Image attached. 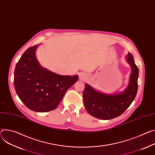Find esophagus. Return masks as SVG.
I'll use <instances>...</instances> for the list:
<instances>
[{"instance_id":"1","label":"esophagus","mask_w":155,"mask_h":155,"mask_svg":"<svg viewBox=\"0 0 155 155\" xmlns=\"http://www.w3.org/2000/svg\"><path fill=\"white\" fill-rule=\"evenodd\" d=\"M79 76H80V78H83V75H82L81 74H80V75H79Z\"/></svg>"}]
</instances>
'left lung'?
Here are the masks:
<instances>
[{"instance_id": "left-lung-1", "label": "left lung", "mask_w": 155, "mask_h": 155, "mask_svg": "<svg viewBox=\"0 0 155 155\" xmlns=\"http://www.w3.org/2000/svg\"><path fill=\"white\" fill-rule=\"evenodd\" d=\"M126 60L130 64L132 71L129 85L122 93L106 94L85 84L83 93V103L86 110L92 116L103 120L114 119L123 114L134 100L138 90L139 70L132 54L128 53Z\"/></svg>"}]
</instances>
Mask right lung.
<instances>
[{
	"instance_id": "add662e5",
	"label": "right lung",
	"mask_w": 155,
	"mask_h": 155,
	"mask_svg": "<svg viewBox=\"0 0 155 155\" xmlns=\"http://www.w3.org/2000/svg\"><path fill=\"white\" fill-rule=\"evenodd\" d=\"M38 45L28 49L17 64L14 87L24 104L36 112L55 109L78 75H60L42 67L36 58Z\"/></svg>"
}]
</instances>
